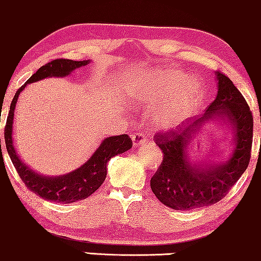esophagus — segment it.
Masks as SVG:
<instances>
[{
  "mask_svg": "<svg viewBox=\"0 0 261 261\" xmlns=\"http://www.w3.org/2000/svg\"><path fill=\"white\" fill-rule=\"evenodd\" d=\"M132 139H133V145L134 146L144 145L146 143V138L144 137V134H142V133H136Z\"/></svg>",
  "mask_w": 261,
  "mask_h": 261,
  "instance_id": "obj_1",
  "label": "esophagus"
}]
</instances>
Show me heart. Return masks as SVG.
Instances as JSON below:
<instances>
[{
  "instance_id": "1",
  "label": "heart",
  "mask_w": 261,
  "mask_h": 261,
  "mask_svg": "<svg viewBox=\"0 0 261 261\" xmlns=\"http://www.w3.org/2000/svg\"><path fill=\"white\" fill-rule=\"evenodd\" d=\"M124 90L133 106H158L153 113V124L159 129L176 127L204 98V87L201 81L175 69L136 75L128 81Z\"/></svg>"
}]
</instances>
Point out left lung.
<instances>
[{
  "label": "left lung",
  "mask_w": 261,
  "mask_h": 261,
  "mask_svg": "<svg viewBox=\"0 0 261 261\" xmlns=\"http://www.w3.org/2000/svg\"><path fill=\"white\" fill-rule=\"evenodd\" d=\"M216 80L217 96L204 113L190 119L180 130L155 136L164 158L151 177L150 187L158 200L172 210H195L217 203L249 165L253 143L250 108L227 76L216 71ZM211 121H219L231 132V151L219 162L192 160L194 140Z\"/></svg>",
  "instance_id": "8db88e82"
}]
</instances>
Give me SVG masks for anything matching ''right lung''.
<instances>
[{"label": "right lung", "instance_id": "add662e5", "mask_svg": "<svg viewBox=\"0 0 261 261\" xmlns=\"http://www.w3.org/2000/svg\"><path fill=\"white\" fill-rule=\"evenodd\" d=\"M91 60L75 61L69 59H57L40 67L39 70L28 79L27 83L16 92L11 103L10 112L5 127V142L7 153L12 160L19 177L31 191L46 201L58 203H72L91 196L103 184L107 176V163L111 158L122 154L132 148V139L127 134L107 137L102 139L101 144L93 151L87 162L77 169L59 175V176H46L31 169L20 159L13 143V119L14 110L20 92L28 84L37 83L46 77H65L71 75L79 67L89 65ZM1 149V139H0Z\"/></svg>", "mask_w": 261, "mask_h": 261}]
</instances>
